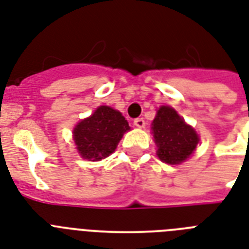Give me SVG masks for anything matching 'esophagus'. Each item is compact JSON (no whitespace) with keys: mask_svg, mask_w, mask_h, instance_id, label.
<instances>
[{"mask_svg":"<svg viewBox=\"0 0 249 249\" xmlns=\"http://www.w3.org/2000/svg\"><path fill=\"white\" fill-rule=\"evenodd\" d=\"M134 125H136L137 128H144V125H146V121L142 117H137L136 120H134Z\"/></svg>","mask_w":249,"mask_h":249,"instance_id":"34e87169","label":"esophagus"}]
</instances>
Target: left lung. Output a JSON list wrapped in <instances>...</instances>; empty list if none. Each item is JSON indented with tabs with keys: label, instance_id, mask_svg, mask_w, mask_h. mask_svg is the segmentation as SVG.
Segmentation results:
<instances>
[{
	"label": "left lung",
	"instance_id": "1",
	"mask_svg": "<svg viewBox=\"0 0 249 249\" xmlns=\"http://www.w3.org/2000/svg\"><path fill=\"white\" fill-rule=\"evenodd\" d=\"M152 133L158 146V156L164 163L185 161L196 147L199 137L172 107H160L152 121Z\"/></svg>",
	"mask_w": 249,
	"mask_h": 249
}]
</instances>
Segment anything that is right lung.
<instances>
[{"label": "right lung", "instance_id": "add662e5", "mask_svg": "<svg viewBox=\"0 0 249 249\" xmlns=\"http://www.w3.org/2000/svg\"><path fill=\"white\" fill-rule=\"evenodd\" d=\"M129 129L128 121L119 111L101 106L91 116L79 123L73 130V140L80 155L95 161L111 155Z\"/></svg>", "mask_w": 249, "mask_h": 249}]
</instances>
